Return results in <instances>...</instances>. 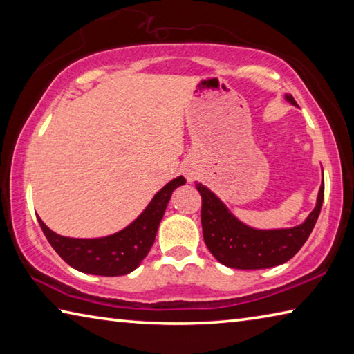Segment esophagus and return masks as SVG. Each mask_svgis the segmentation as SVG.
Segmentation results:
<instances>
[{"mask_svg":"<svg viewBox=\"0 0 354 354\" xmlns=\"http://www.w3.org/2000/svg\"><path fill=\"white\" fill-rule=\"evenodd\" d=\"M183 171H184V176L187 178L189 183H192V181H194V179L196 178V170H195V167L192 165V164L185 165L184 169H183Z\"/></svg>","mask_w":354,"mask_h":354,"instance_id":"34e87169","label":"esophagus"}]
</instances>
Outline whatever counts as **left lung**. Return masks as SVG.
I'll return each instance as SVG.
<instances>
[{"label":"left lung","mask_w":354,"mask_h":354,"mask_svg":"<svg viewBox=\"0 0 354 354\" xmlns=\"http://www.w3.org/2000/svg\"><path fill=\"white\" fill-rule=\"evenodd\" d=\"M286 100L297 106L292 95ZM201 195V226L206 247L220 263L241 270H259L287 262L295 256L313 232L319 218L325 183H322L317 205L304 223L287 230H254L237 220L205 185L196 183Z\"/></svg>","instance_id":"8db88e82"}]
</instances>
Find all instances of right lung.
Masks as SVG:
<instances>
[{"mask_svg": "<svg viewBox=\"0 0 354 354\" xmlns=\"http://www.w3.org/2000/svg\"><path fill=\"white\" fill-rule=\"evenodd\" d=\"M183 184H185L183 176L165 184L133 223L112 236L71 239L53 232L40 218L39 223L48 242L68 266L82 273L122 277L136 270L148 254L173 190Z\"/></svg>", "mask_w": 354, "mask_h": 354, "instance_id": "obj_1", "label": "right lung"}]
</instances>
